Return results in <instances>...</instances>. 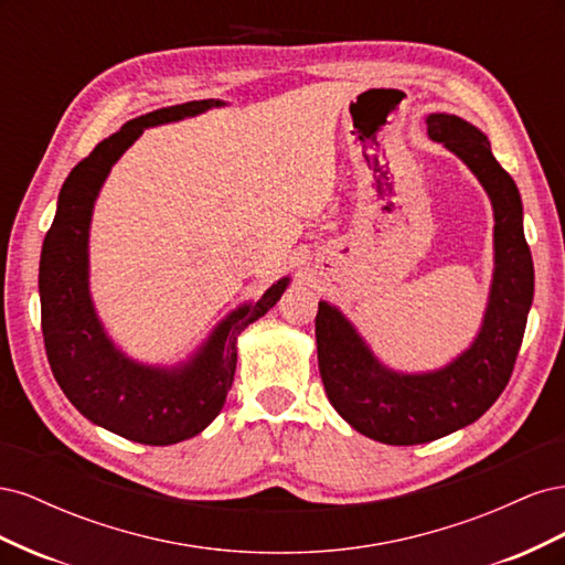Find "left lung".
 Here are the masks:
<instances>
[{
    "instance_id": "8db88e82",
    "label": "left lung",
    "mask_w": 565,
    "mask_h": 565,
    "mask_svg": "<svg viewBox=\"0 0 565 565\" xmlns=\"http://www.w3.org/2000/svg\"><path fill=\"white\" fill-rule=\"evenodd\" d=\"M426 134L471 169L492 204L494 268L478 334L443 367L401 372L372 353L334 303L320 301L316 316L318 367L332 407L358 434L386 446H419L465 429L500 398L535 292L521 193L494 160L488 136L448 113L426 117Z\"/></svg>"
}]
</instances>
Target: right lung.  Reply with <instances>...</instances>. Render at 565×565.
Listing matches in <instances>:
<instances>
[{
    "label": "right lung",
    "instance_id": "right-lung-1",
    "mask_svg": "<svg viewBox=\"0 0 565 565\" xmlns=\"http://www.w3.org/2000/svg\"><path fill=\"white\" fill-rule=\"evenodd\" d=\"M224 106L218 98L191 100L129 119L67 174L42 245L40 303L51 372L67 401L89 422L143 446H172L207 429L233 384L237 337L266 316L289 285L285 276L259 301L237 306L177 365L134 361L110 339L96 313L89 289V228L113 164L143 129Z\"/></svg>",
    "mask_w": 565,
    "mask_h": 565
}]
</instances>
